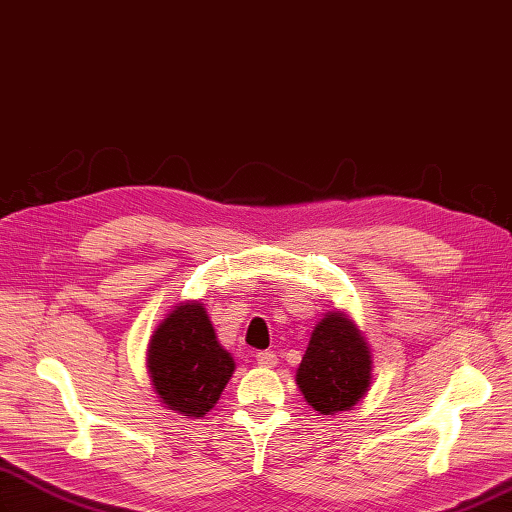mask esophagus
Listing matches in <instances>:
<instances>
[{"label":"esophagus","mask_w":512,"mask_h":512,"mask_svg":"<svg viewBox=\"0 0 512 512\" xmlns=\"http://www.w3.org/2000/svg\"><path fill=\"white\" fill-rule=\"evenodd\" d=\"M257 363L261 365V368H274V365L279 363L277 352H274V350H261V352H257Z\"/></svg>","instance_id":"1"}]
</instances>
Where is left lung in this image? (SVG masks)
I'll return each mask as SVG.
<instances>
[{"label":"left lung","instance_id":"1","mask_svg":"<svg viewBox=\"0 0 512 512\" xmlns=\"http://www.w3.org/2000/svg\"><path fill=\"white\" fill-rule=\"evenodd\" d=\"M370 381V346L357 324L346 313H326L296 370V385L305 400L322 415L350 411L368 393Z\"/></svg>","mask_w":512,"mask_h":512}]
</instances>
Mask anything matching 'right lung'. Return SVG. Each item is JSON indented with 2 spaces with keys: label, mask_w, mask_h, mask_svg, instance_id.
Instances as JSON below:
<instances>
[{
  "label": "right lung",
  "mask_w": 512,
  "mask_h": 512,
  "mask_svg": "<svg viewBox=\"0 0 512 512\" xmlns=\"http://www.w3.org/2000/svg\"><path fill=\"white\" fill-rule=\"evenodd\" d=\"M147 368L157 396L170 411L203 417L216 406L235 363L218 344L205 307L190 300L177 305L153 331Z\"/></svg>",
  "instance_id": "add662e5"
}]
</instances>
